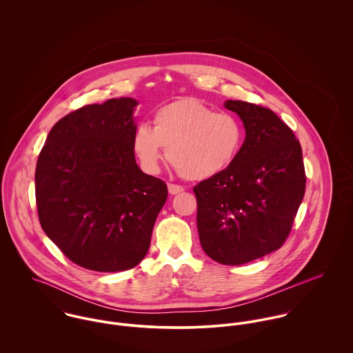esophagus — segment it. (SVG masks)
I'll return each instance as SVG.
<instances>
[{"label":"esophagus","instance_id":"esophagus-1","mask_svg":"<svg viewBox=\"0 0 353 353\" xmlns=\"http://www.w3.org/2000/svg\"><path fill=\"white\" fill-rule=\"evenodd\" d=\"M167 189H168V193H170L171 196L179 194V193H182V192H183V188H182V186H178V185H172V183H168Z\"/></svg>","mask_w":353,"mask_h":353}]
</instances>
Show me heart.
Segmentation results:
<instances>
[{
  "mask_svg": "<svg viewBox=\"0 0 353 353\" xmlns=\"http://www.w3.org/2000/svg\"><path fill=\"white\" fill-rule=\"evenodd\" d=\"M153 126L137 125L132 145L141 167L156 172L167 157L188 181H205L224 172L243 144L242 122L230 112H217L199 99L185 98L160 107Z\"/></svg>",
  "mask_w": 353,
  "mask_h": 353,
  "instance_id": "b5f03b06",
  "label": "heart"
}]
</instances>
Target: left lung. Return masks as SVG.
<instances>
[{
	"instance_id": "8db88e82",
	"label": "left lung",
	"mask_w": 353,
	"mask_h": 353,
	"mask_svg": "<svg viewBox=\"0 0 353 353\" xmlns=\"http://www.w3.org/2000/svg\"><path fill=\"white\" fill-rule=\"evenodd\" d=\"M224 107L246 132L235 161L194 188L202 249L223 265H242L281 248L305 190L302 148L269 108L242 101Z\"/></svg>"
}]
</instances>
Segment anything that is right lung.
<instances>
[{
  "label": "right lung",
  "mask_w": 353,
  "mask_h": 353,
  "mask_svg": "<svg viewBox=\"0 0 353 353\" xmlns=\"http://www.w3.org/2000/svg\"><path fill=\"white\" fill-rule=\"evenodd\" d=\"M133 98L84 105L50 130L38 157L35 196L46 235L74 263L97 272L139 265L151 245L167 186L134 157Z\"/></svg>",
  "instance_id": "obj_1"
}]
</instances>
